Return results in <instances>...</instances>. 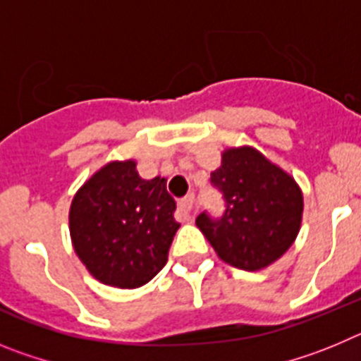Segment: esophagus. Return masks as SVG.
Listing matches in <instances>:
<instances>
[{"label":"esophagus","mask_w":361,"mask_h":361,"mask_svg":"<svg viewBox=\"0 0 361 361\" xmlns=\"http://www.w3.org/2000/svg\"><path fill=\"white\" fill-rule=\"evenodd\" d=\"M197 213V202L195 197L188 195L184 199L178 200V216L184 220V222H191V220L195 219Z\"/></svg>","instance_id":"obj_1"}]
</instances>
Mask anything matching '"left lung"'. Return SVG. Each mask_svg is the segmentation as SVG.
<instances>
[{"instance_id":"obj_1","label":"left lung","mask_w":361,"mask_h":361,"mask_svg":"<svg viewBox=\"0 0 361 361\" xmlns=\"http://www.w3.org/2000/svg\"><path fill=\"white\" fill-rule=\"evenodd\" d=\"M222 191L226 213L212 220L199 215L197 228L220 260L244 271L275 264L296 240L304 215V195L295 178L253 146H233L212 171Z\"/></svg>"}]
</instances>
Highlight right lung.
Masks as SVG:
<instances>
[{"label":"right lung","instance_id":"right-lung-1","mask_svg":"<svg viewBox=\"0 0 361 361\" xmlns=\"http://www.w3.org/2000/svg\"><path fill=\"white\" fill-rule=\"evenodd\" d=\"M166 178H142L133 159L110 161L73 195L68 212L75 255L95 280L119 289L148 283L168 262L180 228Z\"/></svg>","mask_w":361,"mask_h":361}]
</instances>
